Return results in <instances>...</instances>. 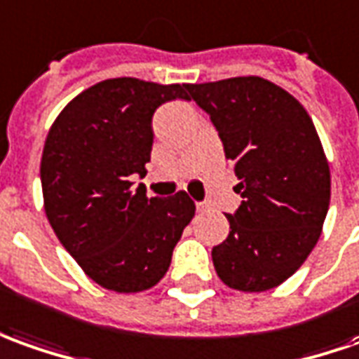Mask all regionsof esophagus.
I'll return each instance as SVG.
<instances>
[{"label": "esophagus", "mask_w": 359, "mask_h": 359, "mask_svg": "<svg viewBox=\"0 0 359 359\" xmlns=\"http://www.w3.org/2000/svg\"><path fill=\"white\" fill-rule=\"evenodd\" d=\"M195 207H197V211L199 212H205L207 209H209V205L207 203H195Z\"/></svg>", "instance_id": "esophagus-1"}]
</instances>
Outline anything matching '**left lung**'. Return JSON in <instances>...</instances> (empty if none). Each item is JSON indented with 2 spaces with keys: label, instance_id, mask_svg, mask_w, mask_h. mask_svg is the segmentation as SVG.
<instances>
[{
  "label": "left lung",
  "instance_id": "1",
  "mask_svg": "<svg viewBox=\"0 0 359 359\" xmlns=\"http://www.w3.org/2000/svg\"><path fill=\"white\" fill-rule=\"evenodd\" d=\"M219 130L244 199L226 215L231 232L212 248L224 285L259 293L291 278L323 232L330 170L305 107L258 76L185 83Z\"/></svg>",
  "mask_w": 359,
  "mask_h": 359
}]
</instances>
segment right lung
<instances>
[{
  "mask_svg": "<svg viewBox=\"0 0 359 359\" xmlns=\"http://www.w3.org/2000/svg\"><path fill=\"white\" fill-rule=\"evenodd\" d=\"M187 100L185 86L113 78L62 109L43 148L44 211L62 246L86 276L117 293L154 287L195 215L185 191L158 199L133 175L147 174L152 115Z\"/></svg>",
  "mask_w": 359,
  "mask_h": 359,
  "instance_id": "add662e5",
  "label": "right lung"
}]
</instances>
